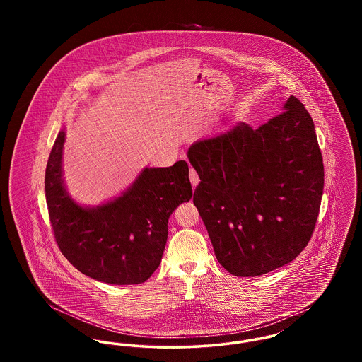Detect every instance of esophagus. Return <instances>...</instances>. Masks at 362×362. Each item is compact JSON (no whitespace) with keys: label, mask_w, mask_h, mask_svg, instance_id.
<instances>
[{"label":"esophagus","mask_w":362,"mask_h":362,"mask_svg":"<svg viewBox=\"0 0 362 362\" xmlns=\"http://www.w3.org/2000/svg\"><path fill=\"white\" fill-rule=\"evenodd\" d=\"M189 182H191L194 189L199 185V176H198V173H197L194 168H189Z\"/></svg>","instance_id":"esophagus-1"}]
</instances>
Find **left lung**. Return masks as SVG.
Instances as JSON below:
<instances>
[{
    "mask_svg": "<svg viewBox=\"0 0 362 362\" xmlns=\"http://www.w3.org/2000/svg\"><path fill=\"white\" fill-rule=\"evenodd\" d=\"M187 157L201 179L194 205L226 272L262 276L307 247L325 167L315 124L297 98L289 96L282 112L255 130L239 123L194 142Z\"/></svg>",
    "mask_w": 362,
    "mask_h": 362,
    "instance_id": "1",
    "label": "left lung"
}]
</instances>
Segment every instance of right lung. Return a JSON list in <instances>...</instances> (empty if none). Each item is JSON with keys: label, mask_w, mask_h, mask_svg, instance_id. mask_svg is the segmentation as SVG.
I'll use <instances>...</instances> for the list:
<instances>
[{"label": "right lung", "mask_w": 362, "mask_h": 362, "mask_svg": "<svg viewBox=\"0 0 362 362\" xmlns=\"http://www.w3.org/2000/svg\"><path fill=\"white\" fill-rule=\"evenodd\" d=\"M62 127L46 167L45 189L55 240L83 274L111 285L145 282L158 267L168 238V218L189 202V165L145 167L118 197L96 206L81 205L65 185Z\"/></svg>", "instance_id": "1"}]
</instances>
